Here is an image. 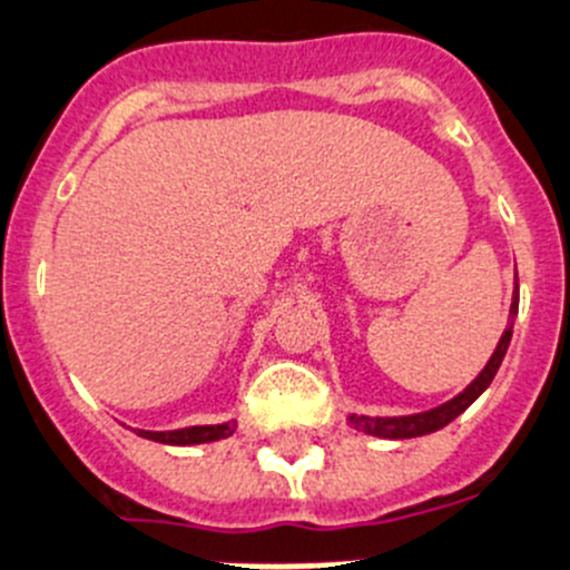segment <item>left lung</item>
I'll list each match as a JSON object with an SVG mask.
<instances>
[{"label":"left lung","instance_id":"1","mask_svg":"<svg viewBox=\"0 0 570 570\" xmlns=\"http://www.w3.org/2000/svg\"><path fill=\"white\" fill-rule=\"evenodd\" d=\"M517 307H520V285H514V296H511V307H509V327L503 331L500 336L498 347H494L492 358L487 362V367L480 370L478 379L469 384L463 393H458L455 399L443 401V404L432 406V410L424 412H412V415H356V412H350V424L362 430L364 435H375V438H387V441H406V438H421V435H430V432L443 430L446 424H452L463 410L474 404L480 395L487 393V387L492 384V379L498 375L500 364H503L505 350H509L511 342V327H514V316H517Z\"/></svg>","mask_w":570,"mask_h":570}]
</instances>
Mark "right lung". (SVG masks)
<instances>
[{
	"instance_id": "obj_1",
	"label": "right lung",
	"mask_w": 570,
	"mask_h": 570,
	"mask_svg": "<svg viewBox=\"0 0 570 570\" xmlns=\"http://www.w3.org/2000/svg\"><path fill=\"white\" fill-rule=\"evenodd\" d=\"M237 421H226V424H208V426H186V430H169V432H153V430H135L140 438L149 441L169 443V446H195V443H212L223 441V438L234 435Z\"/></svg>"
}]
</instances>
